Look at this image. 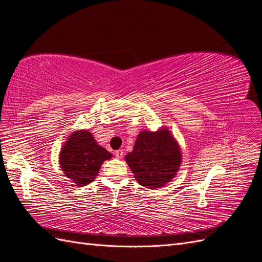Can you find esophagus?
Returning <instances> with one entry per match:
<instances>
[{
	"instance_id": "34e87169",
	"label": "esophagus",
	"mask_w": 262,
	"mask_h": 262,
	"mask_svg": "<svg viewBox=\"0 0 262 262\" xmlns=\"http://www.w3.org/2000/svg\"><path fill=\"white\" fill-rule=\"evenodd\" d=\"M114 155H116V157L118 159H122L124 153H123V150H118V151H116V153H114Z\"/></svg>"
}]
</instances>
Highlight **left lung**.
<instances>
[{
  "instance_id": "obj_1",
  "label": "left lung",
  "mask_w": 262,
  "mask_h": 262,
  "mask_svg": "<svg viewBox=\"0 0 262 262\" xmlns=\"http://www.w3.org/2000/svg\"><path fill=\"white\" fill-rule=\"evenodd\" d=\"M181 157L179 144L168 127L163 126L156 132H140L132 152L125 156V161L140 184L156 189L176 177Z\"/></svg>"
}]
</instances>
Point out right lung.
<instances>
[{
  "mask_svg": "<svg viewBox=\"0 0 262 262\" xmlns=\"http://www.w3.org/2000/svg\"><path fill=\"white\" fill-rule=\"evenodd\" d=\"M111 158V153L97 143L91 132L79 130L69 137L59 159L63 173L76 187H82L94 181L102 163Z\"/></svg>",
  "mask_w": 262,
  "mask_h": 262,
  "instance_id": "1",
  "label": "right lung"
}]
</instances>
